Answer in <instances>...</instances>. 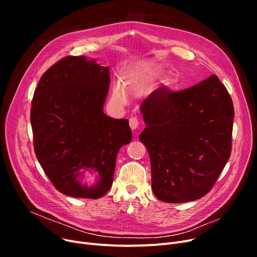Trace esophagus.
<instances>
[{
	"instance_id": "1",
	"label": "esophagus",
	"mask_w": 257,
	"mask_h": 257,
	"mask_svg": "<svg viewBox=\"0 0 257 257\" xmlns=\"http://www.w3.org/2000/svg\"><path fill=\"white\" fill-rule=\"evenodd\" d=\"M129 125H130V128L132 130H137L139 128V125H140V121L137 117H130L129 119Z\"/></svg>"
}]
</instances>
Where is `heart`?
<instances>
[{
  "label": "heart",
  "instance_id": "heart-1",
  "mask_svg": "<svg viewBox=\"0 0 257 257\" xmlns=\"http://www.w3.org/2000/svg\"><path fill=\"white\" fill-rule=\"evenodd\" d=\"M130 76L127 75L126 79H129ZM112 97L115 101H117L118 103H125L126 102V96H125V92L118 84H115L112 90Z\"/></svg>",
  "mask_w": 257,
  "mask_h": 257
}]
</instances>
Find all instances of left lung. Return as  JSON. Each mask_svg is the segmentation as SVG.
<instances>
[{
  "label": "left lung",
  "mask_w": 257,
  "mask_h": 257,
  "mask_svg": "<svg viewBox=\"0 0 257 257\" xmlns=\"http://www.w3.org/2000/svg\"><path fill=\"white\" fill-rule=\"evenodd\" d=\"M141 112L147 127L139 139L150 156L156 198L184 203L205 196L231 153L234 109L219 78L177 92L161 86Z\"/></svg>",
  "instance_id": "1"
}]
</instances>
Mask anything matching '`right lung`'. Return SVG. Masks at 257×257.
I'll return each instance as SVG.
<instances>
[{"mask_svg":"<svg viewBox=\"0 0 257 257\" xmlns=\"http://www.w3.org/2000/svg\"><path fill=\"white\" fill-rule=\"evenodd\" d=\"M109 67L85 56H67L42 76L34 91L31 126L34 151L56 190L98 199L110 190L116 155L131 142L129 120L104 113ZM85 171L97 181L83 182Z\"/></svg>","mask_w":257,"mask_h":257,"instance_id":"obj_1","label":"right lung"}]
</instances>
